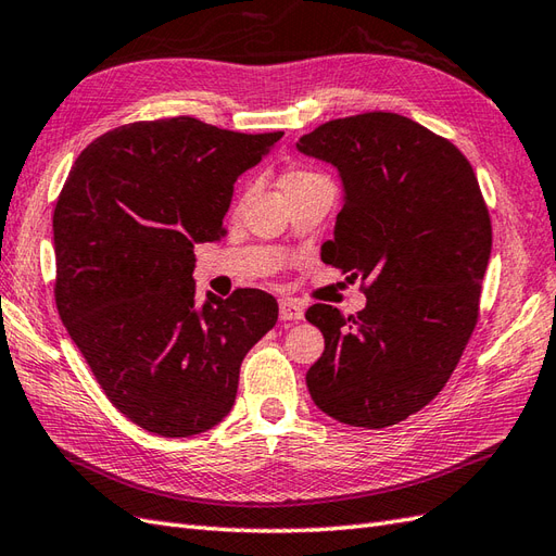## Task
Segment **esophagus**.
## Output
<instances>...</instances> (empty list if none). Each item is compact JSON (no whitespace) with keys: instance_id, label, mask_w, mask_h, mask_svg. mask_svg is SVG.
I'll return each mask as SVG.
<instances>
[{"instance_id":"obj_1","label":"esophagus","mask_w":556,"mask_h":556,"mask_svg":"<svg viewBox=\"0 0 556 556\" xmlns=\"http://www.w3.org/2000/svg\"><path fill=\"white\" fill-rule=\"evenodd\" d=\"M305 317V305L293 298H281L279 301V319L281 321H301Z\"/></svg>"}]
</instances>
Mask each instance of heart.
<instances>
[{
	"mask_svg": "<svg viewBox=\"0 0 556 556\" xmlns=\"http://www.w3.org/2000/svg\"><path fill=\"white\" fill-rule=\"evenodd\" d=\"M309 176H315V174H309V170H291V174L281 178V182L283 180H301V178H309Z\"/></svg>",
	"mask_w": 556,
	"mask_h": 556,
	"instance_id": "heart-1",
	"label": "heart"
}]
</instances>
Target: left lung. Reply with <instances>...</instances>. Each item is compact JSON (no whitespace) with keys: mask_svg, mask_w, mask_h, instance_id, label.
Here are the masks:
<instances>
[{"mask_svg":"<svg viewBox=\"0 0 556 556\" xmlns=\"http://www.w3.org/2000/svg\"><path fill=\"white\" fill-rule=\"evenodd\" d=\"M295 148L343 182L324 263L368 281L357 317L307 309L324 333L307 390L326 416L380 430L430 404L458 366L491 258L489 211L465 154L392 112L326 122Z\"/></svg>","mask_w":556,"mask_h":556,"instance_id":"obj_1","label":"left lung"}]
</instances>
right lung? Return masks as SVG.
Returning a JSON list of instances; mask_svg holds the SVG:
<instances>
[{
  "label": "right lung",
  "mask_w": 556,
  "mask_h": 556,
  "mask_svg": "<svg viewBox=\"0 0 556 556\" xmlns=\"http://www.w3.org/2000/svg\"><path fill=\"white\" fill-rule=\"evenodd\" d=\"M281 136L136 122L96 138L70 170L53 213L55 307L108 400L142 430L218 425L247 352L277 324L258 289L199 305L192 273L194 244L225 235L237 178Z\"/></svg>",
  "instance_id": "right-lung-1"
}]
</instances>
